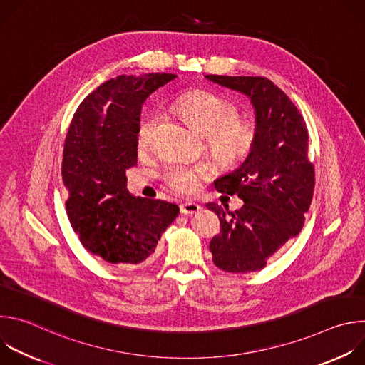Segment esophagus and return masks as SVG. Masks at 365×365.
<instances>
[{
  "instance_id": "34e87169",
  "label": "esophagus",
  "mask_w": 365,
  "mask_h": 365,
  "mask_svg": "<svg viewBox=\"0 0 365 365\" xmlns=\"http://www.w3.org/2000/svg\"><path fill=\"white\" fill-rule=\"evenodd\" d=\"M200 211V206L193 200H186L180 205V212L185 215H192Z\"/></svg>"
}]
</instances>
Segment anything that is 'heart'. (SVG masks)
<instances>
[{"instance_id": "heart-1", "label": "heart", "mask_w": 365, "mask_h": 365, "mask_svg": "<svg viewBox=\"0 0 365 365\" xmlns=\"http://www.w3.org/2000/svg\"><path fill=\"white\" fill-rule=\"evenodd\" d=\"M173 108L189 121V124L199 133L205 134L207 145L211 147L218 159L224 162L235 160L242 155L252 140L251 128L238 120V111L232 103L210 92H190L180 96ZM159 123L155 113L145 114L137 127V144L144 148L153 135V131ZM210 173V166L186 165L182 162H172L163 170L166 183L180 193H192L199 185L200 179Z\"/></svg>"}]
</instances>
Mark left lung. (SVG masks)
<instances>
[{
  "mask_svg": "<svg viewBox=\"0 0 365 365\" xmlns=\"http://www.w3.org/2000/svg\"><path fill=\"white\" fill-rule=\"evenodd\" d=\"M214 83L251 99L255 133L247 159L214 182L244 205L231 212L211 202L221 232L211 240L214 264L228 273L262 270L267 259L296 237L314 196L315 169L307 159V128L290 98L263 76L206 75Z\"/></svg>",
  "mask_w": 365,
  "mask_h": 365,
  "instance_id": "8db88e82",
  "label": "left lung"
}]
</instances>
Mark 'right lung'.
<instances>
[{
    "label": "right lung",
    "mask_w": 365,
    "mask_h": 365,
    "mask_svg": "<svg viewBox=\"0 0 365 365\" xmlns=\"http://www.w3.org/2000/svg\"><path fill=\"white\" fill-rule=\"evenodd\" d=\"M175 78L121 75L103 82L81 102L69 125L62 162L66 212L82 245L108 263H147L179 214L175 203L133 196L125 176L137 165L143 102Z\"/></svg>",
    "instance_id": "obj_1"
}]
</instances>
